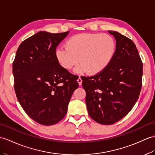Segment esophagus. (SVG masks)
I'll return each mask as SVG.
<instances>
[{"mask_svg":"<svg viewBox=\"0 0 155 155\" xmlns=\"http://www.w3.org/2000/svg\"><path fill=\"white\" fill-rule=\"evenodd\" d=\"M77 82H78V84L79 85H82V80L81 79V77H79L78 79H77Z\"/></svg>","mask_w":155,"mask_h":155,"instance_id":"34e87169","label":"esophagus"}]
</instances>
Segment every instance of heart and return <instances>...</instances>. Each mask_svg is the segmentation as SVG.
Segmentation results:
<instances>
[{
	"label": "heart",
	"instance_id": "1",
	"mask_svg": "<svg viewBox=\"0 0 155 155\" xmlns=\"http://www.w3.org/2000/svg\"><path fill=\"white\" fill-rule=\"evenodd\" d=\"M66 48L56 49L60 65L71 70L79 62L75 73L96 74L106 69L116 51V42L108 34L84 33L73 35L66 41Z\"/></svg>",
	"mask_w": 155,
	"mask_h": 155
}]
</instances>
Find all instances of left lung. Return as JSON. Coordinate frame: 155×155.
Listing matches in <instances>:
<instances>
[{
	"mask_svg": "<svg viewBox=\"0 0 155 155\" xmlns=\"http://www.w3.org/2000/svg\"><path fill=\"white\" fill-rule=\"evenodd\" d=\"M108 32L116 40L113 60L101 73L81 77L89 116L103 125H111L127 116L142 86L143 63L134 41L119 32Z\"/></svg>",
	"mask_w": 155,
	"mask_h": 155,
	"instance_id": "1",
	"label": "left lung"
}]
</instances>
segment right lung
<instances>
[{
	"label": "right lung",
	"instance_id": "add662e5",
	"mask_svg": "<svg viewBox=\"0 0 155 155\" xmlns=\"http://www.w3.org/2000/svg\"><path fill=\"white\" fill-rule=\"evenodd\" d=\"M69 31H39L21 43L13 61L14 86L17 99L29 117L51 125L65 116L77 79L60 65L56 48Z\"/></svg>",
	"mask_w": 155,
	"mask_h": 155
}]
</instances>
